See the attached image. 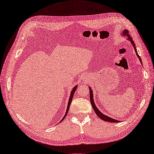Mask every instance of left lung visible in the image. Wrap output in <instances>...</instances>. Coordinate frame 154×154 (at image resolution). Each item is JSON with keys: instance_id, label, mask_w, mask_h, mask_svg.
<instances>
[{"instance_id": "8db88e82", "label": "left lung", "mask_w": 154, "mask_h": 154, "mask_svg": "<svg viewBox=\"0 0 154 154\" xmlns=\"http://www.w3.org/2000/svg\"><path fill=\"white\" fill-rule=\"evenodd\" d=\"M121 34L123 36H126L127 37V39L128 41H129L131 43V45H132L134 49H135V53L137 56V57H138L139 60H140L141 64H142V60L141 58L140 57V56H139L137 53V49H136V46L135 45V43L134 42V41L132 40V38H131V36L130 35L129 33H128V31L127 30V29H124L123 31H122V32H121ZM89 90H90V102H91V104L92 105V107L94 109V111L95 112V113H96V114L98 115V116L99 117V118H100L101 120H103L104 121H106V122H113V123H119L120 121L119 120H115V119H113L112 118H111V117H109L105 115H104L103 113H102L101 112V111H100L98 108L97 107V106L95 105V103L94 102V100H93V90H91V88L90 87H89Z\"/></svg>"}]
</instances>
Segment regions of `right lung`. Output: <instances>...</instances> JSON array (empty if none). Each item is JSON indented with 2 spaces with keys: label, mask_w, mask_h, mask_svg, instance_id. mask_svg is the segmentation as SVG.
I'll list each match as a JSON object with an SVG mask.
<instances>
[{
  "label": "right lung",
  "mask_w": 154,
  "mask_h": 154,
  "mask_svg": "<svg viewBox=\"0 0 154 154\" xmlns=\"http://www.w3.org/2000/svg\"><path fill=\"white\" fill-rule=\"evenodd\" d=\"M77 87H78V85H76L74 88H73L72 90L71 91V94H70V97H69V101H68V106H67L66 112L64 116H63V118L62 119V120L60 122V123L64 119L65 117L66 116V115L68 114V110H69V106H70V105H71V101H72V98H73V95H74V93H75V91H76V88H77Z\"/></svg>",
  "instance_id": "1"
}]
</instances>
